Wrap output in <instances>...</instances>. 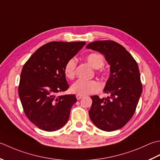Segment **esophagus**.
Instances as JSON below:
<instances>
[{"label":"esophagus","mask_w":160,"mask_h":160,"mask_svg":"<svg viewBox=\"0 0 160 160\" xmlns=\"http://www.w3.org/2000/svg\"><path fill=\"white\" fill-rule=\"evenodd\" d=\"M83 96L80 95V94H77V95H76V97H77V100H79V99H81V98H83Z\"/></svg>","instance_id":"1"}]
</instances>
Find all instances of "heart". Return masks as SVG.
<instances>
[{
	"label": "heart",
	"instance_id": "heart-1",
	"mask_svg": "<svg viewBox=\"0 0 160 160\" xmlns=\"http://www.w3.org/2000/svg\"><path fill=\"white\" fill-rule=\"evenodd\" d=\"M86 60L91 66L94 69H99L104 65V58L101 54L91 53L87 55ZM77 61L75 58H71L67 61L64 67V74L69 79H74L76 73ZM100 84L94 80L79 79L71 86L70 90L74 94L80 95L94 94L99 91Z\"/></svg>",
	"mask_w": 160,
	"mask_h": 160
}]
</instances>
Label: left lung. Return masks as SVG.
Masks as SVG:
<instances>
[{"mask_svg":"<svg viewBox=\"0 0 160 160\" xmlns=\"http://www.w3.org/2000/svg\"><path fill=\"white\" fill-rule=\"evenodd\" d=\"M86 48L104 55L110 67V77L104 88L107 98L90 97L91 121L104 131H113L124 126L135 112L142 85L138 63L122 45L112 41H97Z\"/></svg>","mask_w":160,"mask_h":160,"instance_id":"left-lung-1","label":"left lung"}]
</instances>
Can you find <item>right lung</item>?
Listing matches in <instances>:
<instances>
[{"label":"right lung","mask_w":160,"mask_h":160,"mask_svg":"<svg viewBox=\"0 0 160 160\" xmlns=\"http://www.w3.org/2000/svg\"><path fill=\"white\" fill-rule=\"evenodd\" d=\"M85 45L83 41L50 42L35 51L22 67L18 95L26 116L38 128L55 131L67 123L76 96L56 94L69 88L65 65Z\"/></svg>","instance_id":"1"}]
</instances>
